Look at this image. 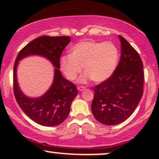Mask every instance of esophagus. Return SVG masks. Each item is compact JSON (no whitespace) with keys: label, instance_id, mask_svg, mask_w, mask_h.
Masks as SVG:
<instances>
[{"label":"esophagus","instance_id":"34e87169","mask_svg":"<svg viewBox=\"0 0 159 159\" xmlns=\"http://www.w3.org/2000/svg\"><path fill=\"white\" fill-rule=\"evenodd\" d=\"M86 89L85 87H84V86H78V90L79 91H83L84 90Z\"/></svg>","mask_w":159,"mask_h":159}]
</instances>
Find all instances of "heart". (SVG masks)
<instances>
[{"mask_svg":"<svg viewBox=\"0 0 159 159\" xmlns=\"http://www.w3.org/2000/svg\"><path fill=\"white\" fill-rule=\"evenodd\" d=\"M70 52L60 61L61 70L70 81L77 78L84 67L86 75L82 81L90 78L94 82L105 81L114 74L119 62V50L112 42L82 40Z\"/></svg>","mask_w":159,"mask_h":159,"instance_id":"b5f03b06","label":"heart"}]
</instances>
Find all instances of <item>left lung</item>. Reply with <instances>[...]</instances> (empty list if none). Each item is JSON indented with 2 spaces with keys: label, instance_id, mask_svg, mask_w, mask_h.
<instances>
[{
  "label": "left lung",
  "instance_id": "1",
  "mask_svg": "<svg viewBox=\"0 0 159 159\" xmlns=\"http://www.w3.org/2000/svg\"><path fill=\"white\" fill-rule=\"evenodd\" d=\"M120 60L114 74L93 87L91 110L101 123L114 125L127 120L143 96V62L137 51L123 36Z\"/></svg>",
  "mask_w": 159,
  "mask_h": 159
}]
</instances>
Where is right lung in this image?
Listing matches in <instances>:
<instances>
[{
    "label": "right lung",
    "instance_id": "right-lung-1",
    "mask_svg": "<svg viewBox=\"0 0 159 159\" xmlns=\"http://www.w3.org/2000/svg\"><path fill=\"white\" fill-rule=\"evenodd\" d=\"M70 43L69 36H42L25 45L18 54L13 68V91L20 107L30 119L43 126H56L66 119L72 100L77 96L75 84L62 76L60 72V59L66 45ZM37 54L48 58L56 69L51 88L36 99L25 97L20 90L16 80V67L21 59Z\"/></svg>",
    "mask_w": 159,
    "mask_h": 159
}]
</instances>
